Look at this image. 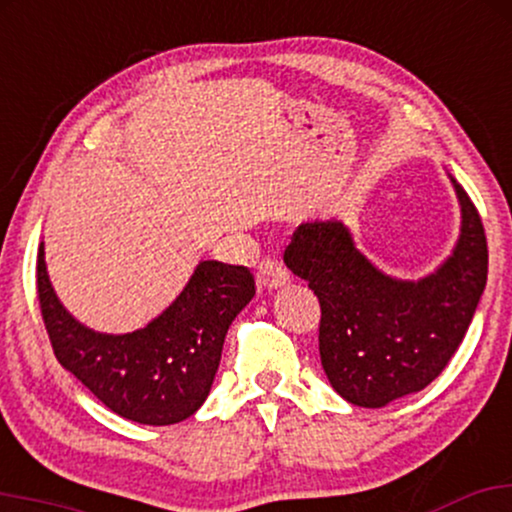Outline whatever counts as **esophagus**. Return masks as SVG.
Segmentation results:
<instances>
[{"label": "esophagus", "instance_id": "1", "mask_svg": "<svg viewBox=\"0 0 512 512\" xmlns=\"http://www.w3.org/2000/svg\"><path fill=\"white\" fill-rule=\"evenodd\" d=\"M289 282V270L284 268L277 258H263L258 265V287L261 289H280Z\"/></svg>", "mask_w": 512, "mask_h": 512}]
</instances>
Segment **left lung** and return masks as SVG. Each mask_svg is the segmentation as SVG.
<instances>
[{
    "label": "left lung",
    "mask_w": 512,
    "mask_h": 512,
    "mask_svg": "<svg viewBox=\"0 0 512 512\" xmlns=\"http://www.w3.org/2000/svg\"><path fill=\"white\" fill-rule=\"evenodd\" d=\"M454 183L461 235L454 254L418 282L388 277L341 221L301 223L284 263L320 298V357L331 388L357 407H386L433 383L459 350L487 284V237Z\"/></svg>",
    "instance_id": "8db88e82"
}]
</instances>
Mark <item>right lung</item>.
<instances>
[{"mask_svg": "<svg viewBox=\"0 0 512 512\" xmlns=\"http://www.w3.org/2000/svg\"><path fill=\"white\" fill-rule=\"evenodd\" d=\"M256 294L249 268L202 261L181 296L148 327L101 334L79 324L53 291L37 254V296L58 362L110 411L143 426H171L207 400L228 327Z\"/></svg>", "mask_w": 512, "mask_h": 512, "instance_id": "right-lung-1", "label": "right lung"}]
</instances>
